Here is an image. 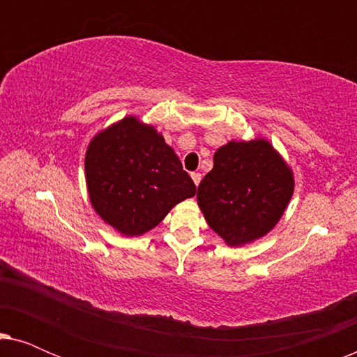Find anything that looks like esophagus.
Instances as JSON below:
<instances>
[{"label":"esophagus","mask_w":357,"mask_h":357,"mask_svg":"<svg viewBox=\"0 0 357 357\" xmlns=\"http://www.w3.org/2000/svg\"><path fill=\"white\" fill-rule=\"evenodd\" d=\"M192 178H193L195 185H197V187H198L199 182H202V174H199V172H193V174H192Z\"/></svg>","instance_id":"esophagus-1"}]
</instances>
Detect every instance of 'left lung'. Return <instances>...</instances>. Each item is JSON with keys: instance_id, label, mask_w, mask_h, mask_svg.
Instances as JSON below:
<instances>
[{"instance_id": "1", "label": "left lung", "mask_w": 357, "mask_h": 357, "mask_svg": "<svg viewBox=\"0 0 357 357\" xmlns=\"http://www.w3.org/2000/svg\"><path fill=\"white\" fill-rule=\"evenodd\" d=\"M294 177L266 139L229 141L198 185V206L218 236L241 247L266 236L289 203Z\"/></svg>"}]
</instances>
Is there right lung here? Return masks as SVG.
Segmentation results:
<instances>
[{"mask_svg": "<svg viewBox=\"0 0 357 357\" xmlns=\"http://www.w3.org/2000/svg\"><path fill=\"white\" fill-rule=\"evenodd\" d=\"M84 167L92 208L130 237L151 231L175 204L197 192L162 135L136 116H125L97 133Z\"/></svg>", "mask_w": 357, "mask_h": 357, "instance_id": "right-lung-1", "label": "right lung"}]
</instances>
